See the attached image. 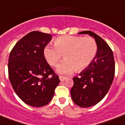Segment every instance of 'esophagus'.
<instances>
[{
  "instance_id": "esophagus-1",
  "label": "esophagus",
  "mask_w": 125,
  "mask_h": 125,
  "mask_svg": "<svg viewBox=\"0 0 125 125\" xmlns=\"http://www.w3.org/2000/svg\"><path fill=\"white\" fill-rule=\"evenodd\" d=\"M59 79L61 81H64L66 79V77H63V76H59Z\"/></svg>"
}]
</instances>
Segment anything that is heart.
<instances>
[{"instance_id": "heart-1", "label": "heart", "mask_w": 125, "mask_h": 125, "mask_svg": "<svg viewBox=\"0 0 125 125\" xmlns=\"http://www.w3.org/2000/svg\"><path fill=\"white\" fill-rule=\"evenodd\" d=\"M54 47L47 46L44 56L52 67H56L62 58L65 60L57 67V72L63 75L81 72L86 69L96 56L98 45L91 37L73 35L61 36L54 41Z\"/></svg>"}]
</instances>
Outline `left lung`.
Listing matches in <instances>:
<instances>
[{"label": "left lung", "mask_w": 125, "mask_h": 125, "mask_svg": "<svg viewBox=\"0 0 125 125\" xmlns=\"http://www.w3.org/2000/svg\"><path fill=\"white\" fill-rule=\"evenodd\" d=\"M78 34L93 37L98 45L96 56L89 66L73 78L71 96L75 104L82 107L93 106L100 102L109 91L115 75V61L112 50L104 40L90 31Z\"/></svg>", "instance_id": "1"}]
</instances>
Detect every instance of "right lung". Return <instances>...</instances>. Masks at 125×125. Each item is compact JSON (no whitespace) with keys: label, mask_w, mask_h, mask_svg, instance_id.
Instances as JSON below:
<instances>
[{"label":"right lung","mask_w":125,"mask_h":125,"mask_svg":"<svg viewBox=\"0 0 125 125\" xmlns=\"http://www.w3.org/2000/svg\"><path fill=\"white\" fill-rule=\"evenodd\" d=\"M51 39L50 34L32 31L21 39L10 54V81L18 97L33 107L50 102L60 82L44 56V49Z\"/></svg>","instance_id":"add662e5"}]
</instances>
